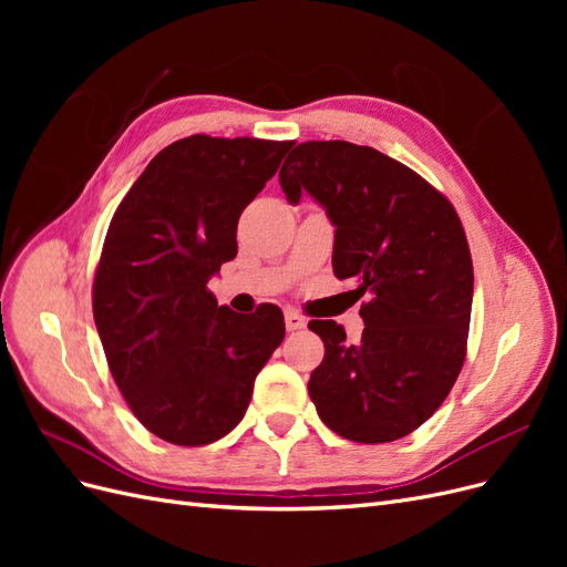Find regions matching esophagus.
I'll return each mask as SVG.
<instances>
[{
  "label": "esophagus",
  "mask_w": 567,
  "mask_h": 567,
  "mask_svg": "<svg viewBox=\"0 0 567 567\" xmlns=\"http://www.w3.org/2000/svg\"><path fill=\"white\" fill-rule=\"evenodd\" d=\"M284 319H286V329L288 331H300V329H305V326H307V319L300 312H296V310H286Z\"/></svg>",
  "instance_id": "1"
}]
</instances>
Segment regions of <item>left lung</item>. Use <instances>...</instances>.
I'll return each instance as SVG.
<instances>
[{"label": "left lung", "instance_id": "1", "mask_svg": "<svg viewBox=\"0 0 567 567\" xmlns=\"http://www.w3.org/2000/svg\"><path fill=\"white\" fill-rule=\"evenodd\" d=\"M279 182L288 203L307 192L336 225L333 274L357 284L364 333L310 321L323 340L310 398L340 437L400 440L431 419L466 359L473 260L447 196L371 146L305 142Z\"/></svg>", "mask_w": 567, "mask_h": 567}]
</instances>
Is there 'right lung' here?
Here are the masks:
<instances>
[{
  "instance_id": "right-lung-1",
  "label": "right lung",
  "mask_w": 567,
  "mask_h": 567,
  "mask_svg": "<svg viewBox=\"0 0 567 567\" xmlns=\"http://www.w3.org/2000/svg\"><path fill=\"white\" fill-rule=\"evenodd\" d=\"M290 146L186 136L146 165L111 219L92 286L96 331L132 414L165 442L200 447L231 433L281 346L277 305L236 315L208 281L236 257L238 217Z\"/></svg>"
}]
</instances>
